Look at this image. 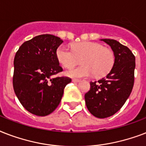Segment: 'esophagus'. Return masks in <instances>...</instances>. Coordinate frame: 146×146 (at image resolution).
Returning a JSON list of instances; mask_svg holds the SVG:
<instances>
[{"mask_svg":"<svg viewBox=\"0 0 146 146\" xmlns=\"http://www.w3.org/2000/svg\"><path fill=\"white\" fill-rule=\"evenodd\" d=\"M73 82H80V80H78V79H73Z\"/></svg>","mask_w":146,"mask_h":146,"instance_id":"34e87169","label":"esophagus"}]
</instances>
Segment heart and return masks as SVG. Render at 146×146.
<instances>
[{"label":"heart","instance_id":"1","mask_svg":"<svg viewBox=\"0 0 146 146\" xmlns=\"http://www.w3.org/2000/svg\"><path fill=\"white\" fill-rule=\"evenodd\" d=\"M56 57L67 69L73 68L81 60L82 65L66 72V75L72 78L87 77L93 73L98 77L104 76L112 70L115 62L112 50L93 42L76 43L72 50L60 45L56 50Z\"/></svg>","mask_w":146,"mask_h":146}]
</instances>
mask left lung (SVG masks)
<instances>
[{
    "instance_id": "obj_1",
    "label": "left lung",
    "mask_w": 146,
    "mask_h": 146,
    "mask_svg": "<svg viewBox=\"0 0 146 146\" xmlns=\"http://www.w3.org/2000/svg\"><path fill=\"white\" fill-rule=\"evenodd\" d=\"M101 40L111 46L115 62L106 77L90 82V90L85 95V101L92 115L106 118L117 113L131 93L136 58L131 50L117 41Z\"/></svg>"
}]
</instances>
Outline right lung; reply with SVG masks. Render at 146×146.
<instances>
[{
    "label": "right lung",
    "mask_w": 146,
    "mask_h": 146,
    "mask_svg": "<svg viewBox=\"0 0 146 146\" xmlns=\"http://www.w3.org/2000/svg\"><path fill=\"white\" fill-rule=\"evenodd\" d=\"M63 40L45 34L35 36L19 47L14 57L13 86L19 102L30 113L47 116L59 105L64 89L71 82L63 71L56 50Z\"/></svg>",
    "instance_id": "add662e5"
}]
</instances>
